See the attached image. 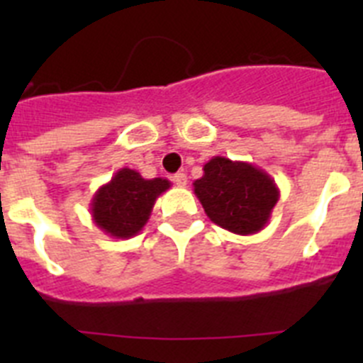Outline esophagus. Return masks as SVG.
<instances>
[{
  "label": "esophagus",
  "instance_id": "1",
  "mask_svg": "<svg viewBox=\"0 0 363 363\" xmlns=\"http://www.w3.org/2000/svg\"><path fill=\"white\" fill-rule=\"evenodd\" d=\"M172 182H174L178 187H185V185H187V174H185V172H178V174L172 176Z\"/></svg>",
  "mask_w": 363,
  "mask_h": 363
}]
</instances>
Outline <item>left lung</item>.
Wrapping results in <instances>:
<instances>
[{
	"instance_id": "1",
	"label": "left lung",
	"mask_w": 363,
	"mask_h": 363,
	"mask_svg": "<svg viewBox=\"0 0 363 363\" xmlns=\"http://www.w3.org/2000/svg\"><path fill=\"white\" fill-rule=\"evenodd\" d=\"M192 187L213 223L242 236L264 229L280 200V189L264 169L225 156L205 163Z\"/></svg>"
}]
</instances>
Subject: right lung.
Returning a JSON list of instances; mask_svg holds the SVG:
<instances>
[{
	"mask_svg": "<svg viewBox=\"0 0 363 363\" xmlns=\"http://www.w3.org/2000/svg\"><path fill=\"white\" fill-rule=\"evenodd\" d=\"M169 187V179H145L134 169L123 167L92 196V221L112 238H133L145 227L154 203Z\"/></svg>",
	"mask_w": 363,
	"mask_h": 363,
	"instance_id": "1",
	"label": "right lung"
}]
</instances>
